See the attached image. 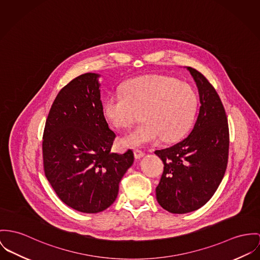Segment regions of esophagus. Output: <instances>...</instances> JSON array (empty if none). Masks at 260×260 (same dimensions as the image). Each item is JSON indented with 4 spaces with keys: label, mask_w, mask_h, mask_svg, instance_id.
Returning <instances> with one entry per match:
<instances>
[{
    "label": "esophagus",
    "mask_w": 260,
    "mask_h": 260,
    "mask_svg": "<svg viewBox=\"0 0 260 260\" xmlns=\"http://www.w3.org/2000/svg\"><path fill=\"white\" fill-rule=\"evenodd\" d=\"M134 153H135V157L138 158V159L144 155V152L142 150H140V149H138V148L134 149Z\"/></svg>",
    "instance_id": "34e87169"
}]
</instances>
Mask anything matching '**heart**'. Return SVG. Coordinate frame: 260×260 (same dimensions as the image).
Segmentation results:
<instances>
[{
  "instance_id": "heart-1",
  "label": "heart",
  "mask_w": 260,
  "mask_h": 260,
  "mask_svg": "<svg viewBox=\"0 0 260 260\" xmlns=\"http://www.w3.org/2000/svg\"><path fill=\"white\" fill-rule=\"evenodd\" d=\"M198 98L186 83L163 75H148L127 81L121 95L108 97L103 112L109 122L118 128L143 122L124 135L125 145L141 146L159 140L175 141L183 137L195 119Z\"/></svg>"
}]
</instances>
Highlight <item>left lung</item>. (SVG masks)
Listing matches in <instances>:
<instances>
[{"mask_svg": "<svg viewBox=\"0 0 260 260\" xmlns=\"http://www.w3.org/2000/svg\"><path fill=\"white\" fill-rule=\"evenodd\" d=\"M187 69L199 91L198 118L187 138L154 151L164 164L156 199L173 214L193 212L210 200L224 176L229 159L230 133L223 105L201 72Z\"/></svg>", "mask_w": 260, "mask_h": 260, "instance_id": "1", "label": "left lung"}]
</instances>
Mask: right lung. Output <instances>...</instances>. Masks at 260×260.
Here are the masks:
<instances>
[{
  "label": "right lung",
  "mask_w": 260,
  "mask_h": 260,
  "mask_svg": "<svg viewBox=\"0 0 260 260\" xmlns=\"http://www.w3.org/2000/svg\"><path fill=\"white\" fill-rule=\"evenodd\" d=\"M98 77L82 74L60 90L42 137L45 177L60 200L87 214L115 202L120 180L134 163L131 149L111 152L116 134L104 116Z\"/></svg>",
  "instance_id": "1"
}]
</instances>
